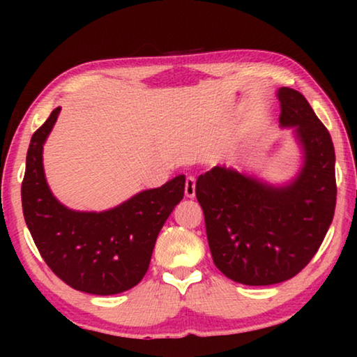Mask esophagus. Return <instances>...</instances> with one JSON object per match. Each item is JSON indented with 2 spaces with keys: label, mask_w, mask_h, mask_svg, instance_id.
I'll return each instance as SVG.
<instances>
[{
  "label": "esophagus",
  "mask_w": 357,
  "mask_h": 357,
  "mask_svg": "<svg viewBox=\"0 0 357 357\" xmlns=\"http://www.w3.org/2000/svg\"><path fill=\"white\" fill-rule=\"evenodd\" d=\"M195 183H197V180L193 177L185 180V197L187 198H195Z\"/></svg>",
  "instance_id": "34e87169"
}]
</instances>
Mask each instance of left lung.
<instances>
[{
    "label": "left lung",
    "mask_w": 357,
    "mask_h": 357,
    "mask_svg": "<svg viewBox=\"0 0 357 357\" xmlns=\"http://www.w3.org/2000/svg\"><path fill=\"white\" fill-rule=\"evenodd\" d=\"M280 126L301 151L292 177L273 183L258 175L214 165L197 180L213 261L229 280L270 286L291 280L324 242L336 204L335 148L305 97L276 91Z\"/></svg>",
    "instance_id": "left-lung-1"
}]
</instances>
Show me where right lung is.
Here are the masks:
<instances>
[{"label": "right lung", "mask_w": 357, "mask_h": 357, "mask_svg": "<svg viewBox=\"0 0 357 357\" xmlns=\"http://www.w3.org/2000/svg\"><path fill=\"white\" fill-rule=\"evenodd\" d=\"M60 110L52 112L29 144L21 190L24 219L42 258L66 284L87 294H120L148 271L155 238L183 198L185 175L105 211L65 206L48 187L43 170V144Z\"/></svg>", "instance_id": "1"}]
</instances>
